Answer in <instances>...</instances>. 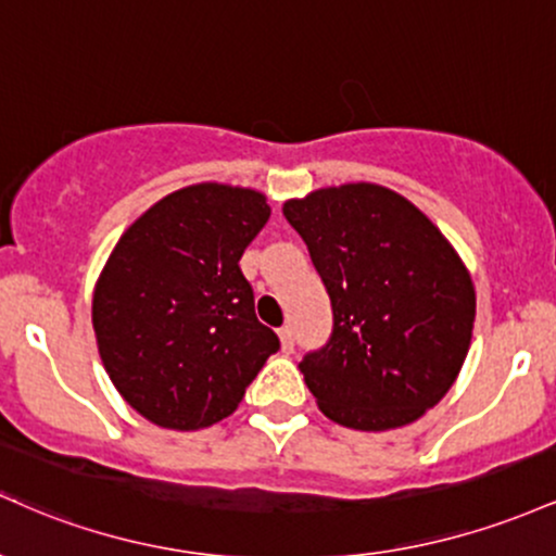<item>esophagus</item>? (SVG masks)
I'll list each match as a JSON object with an SVG mask.
<instances>
[{
    "label": "esophagus",
    "mask_w": 556,
    "mask_h": 556,
    "mask_svg": "<svg viewBox=\"0 0 556 556\" xmlns=\"http://www.w3.org/2000/svg\"><path fill=\"white\" fill-rule=\"evenodd\" d=\"M278 333H280V346H283V352H294V330H291V326H283Z\"/></svg>",
    "instance_id": "esophagus-1"
}]
</instances>
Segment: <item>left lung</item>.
Instances as JSON below:
<instances>
[{
    "mask_svg": "<svg viewBox=\"0 0 556 556\" xmlns=\"http://www.w3.org/2000/svg\"><path fill=\"white\" fill-rule=\"evenodd\" d=\"M333 309L328 344L299 370L333 422L391 430L446 396L467 357L476 289L465 262L409 199L378 184L283 204Z\"/></svg>",
    "mask_w": 556,
    "mask_h": 556,
    "instance_id": "1",
    "label": "left lung"
}]
</instances>
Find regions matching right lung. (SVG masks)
Returning a JSON list of instances; mask_svg holds the SVG:
<instances>
[{"label":"right lung","instance_id":"right-lung-1","mask_svg":"<svg viewBox=\"0 0 556 556\" xmlns=\"http://www.w3.org/2000/svg\"><path fill=\"white\" fill-rule=\"evenodd\" d=\"M267 217L260 191L194 184L152 204L112 249L91 302L99 357L154 426L220 422L280 349L239 267Z\"/></svg>","mask_w":556,"mask_h":556}]
</instances>
